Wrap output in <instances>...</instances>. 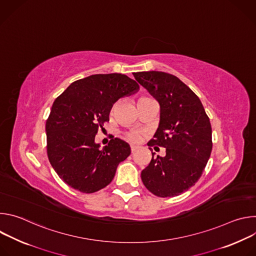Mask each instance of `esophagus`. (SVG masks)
Returning a JSON list of instances; mask_svg holds the SVG:
<instances>
[{
  "label": "esophagus",
  "instance_id": "esophagus-1",
  "mask_svg": "<svg viewBox=\"0 0 256 256\" xmlns=\"http://www.w3.org/2000/svg\"><path fill=\"white\" fill-rule=\"evenodd\" d=\"M138 149V146H134V144H132L130 146V150H132V153H134L136 150Z\"/></svg>",
  "mask_w": 256,
  "mask_h": 256
}]
</instances>
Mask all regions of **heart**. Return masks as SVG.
I'll list each match as a JSON object with an SVG mask.
<instances>
[{"label":"heart","instance_id":"heart-1","mask_svg":"<svg viewBox=\"0 0 256 256\" xmlns=\"http://www.w3.org/2000/svg\"><path fill=\"white\" fill-rule=\"evenodd\" d=\"M128 138L132 140V142H136L140 138V134L136 132H130L128 134Z\"/></svg>","mask_w":256,"mask_h":256}]
</instances>
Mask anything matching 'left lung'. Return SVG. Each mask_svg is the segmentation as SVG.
<instances>
[{"instance_id":"1","label":"left lung","mask_w":256,"mask_h":256,"mask_svg":"<svg viewBox=\"0 0 256 256\" xmlns=\"http://www.w3.org/2000/svg\"><path fill=\"white\" fill-rule=\"evenodd\" d=\"M134 77L160 105L159 126L148 144L166 148L164 157L152 153L140 173L142 184L157 196H176L196 184L210 159V120L200 98L177 77L158 70Z\"/></svg>"}]
</instances>
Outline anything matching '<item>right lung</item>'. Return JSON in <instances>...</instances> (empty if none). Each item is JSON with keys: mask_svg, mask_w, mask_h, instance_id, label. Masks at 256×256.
I'll use <instances>...</instances> for the list:
<instances>
[{"mask_svg": "<svg viewBox=\"0 0 256 256\" xmlns=\"http://www.w3.org/2000/svg\"><path fill=\"white\" fill-rule=\"evenodd\" d=\"M138 90V84L126 75L98 74L72 82L54 100L46 124L48 156L68 186L92 194L112 181L130 147L116 138L101 149L95 136L109 120L114 104Z\"/></svg>", "mask_w": 256, "mask_h": 256, "instance_id": "1", "label": "right lung"}]
</instances>
